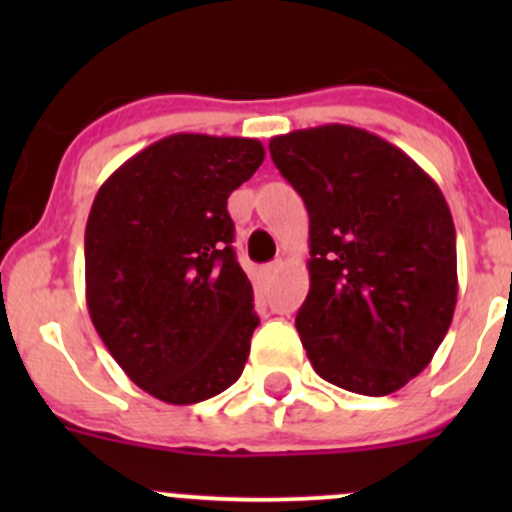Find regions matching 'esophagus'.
Listing matches in <instances>:
<instances>
[{"label":"esophagus","instance_id":"1","mask_svg":"<svg viewBox=\"0 0 512 512\" xmlns=\"http://www.w3.org/2000/svg\"><path fill=\"white\" fill-rule=\"evenodd\" d=\"M277 270H280V265H277V262H272V265L262 267V277H265V280H272V277L277 275Z\"/></svg>","mask_w":512,"mask_h":512}]
</instances>
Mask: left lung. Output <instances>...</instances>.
<instances>
[{"label":"left lung","mask_w":512,"mask_h":512,"mask_svg":"<svg viewBox=\"0 0 512 512\" xmlns=\"http://www.w3.org/2000/svg\"><path fill=\"white\" fill-rule=\"evenodd\" d=\"M309 213V294L297 332L339 389L386 396L421 374L456 309V227L431 175L342 123L270 141Z\"/></svg>","instance_id":"left-lung-1"}]
</instances>
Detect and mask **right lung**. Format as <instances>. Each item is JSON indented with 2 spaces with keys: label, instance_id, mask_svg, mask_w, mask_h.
<instances>
[{
  "label": "right lung",
  "instance_id": "1",
  "mask_svg": "<svg viewBox=\"0 0 512 512\" xmlns=\"http://www.w3.org/2000/svg\"><path fill=\"white\" fill-rule=\"evenodd\" d=\"M265 160L255 138L175 133L98 188L86 223V304L128 379L165 404L240 379L260 324L227 198Z\"/></svg>",
  "mask_w": 512,
  "mask_h": 512
}]
</instances>
